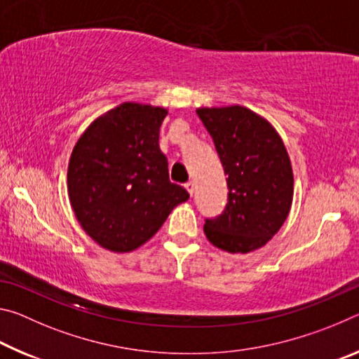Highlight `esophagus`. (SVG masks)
Segmentation results:
<instances>
[{
  "label": "esophagus",
  "mask_w": 359,
  "mask_h": 359,
  "mask_svg": "<svg viewBox=\"0 0 359 359\" xmlns=\"http://www.w3.org/2000/svg\"><path fill=\"white\" fill-rule=\"evenodd\" d=\"M185 188H187V191L188 193H190L191 194V196H193V193H194V182H187V184H185Z\"/></svg>",
  "instance_id": "34e87169"
}]
</instances>
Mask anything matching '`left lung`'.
<instances>
[{
	"mask_svg": "<svg viewBox=\"0 0 359 359\" xmlns=\"http://www.w3.org/2000/svg\"><path fill=\"white\" fill-rule=\"evenodd\" d=\"M196 114L214 141L229 190L222 214L205 218L204 233L229 253L257 250L282 228L293 201L287 149L269 121L247 107H203Z\"/></svg>",
	"mask_w": 359,
	"mask_h": 359,
	"instance_id": "8db88e82",
	"label": "left lung"
}]
</instances>
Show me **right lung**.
<instances>
[{
    "mask_svg": "<svg viewBox=\"0 0 359 359\" xmlns=\"http://www.w3.org/2000/svg\"><path fill=\"white\" fill-rule=\"evenodd\" d=\"M163 107L123 102L95 120L68 166L71 208L96 244L123 253L145 244L190 194L169 180L160 150Z\"/></svg>",
    "mask_w": 359,
    "mask_h": 359,
    "instance_id": "right-lung-1",
    "label": "right lung"
}]
</instances>
